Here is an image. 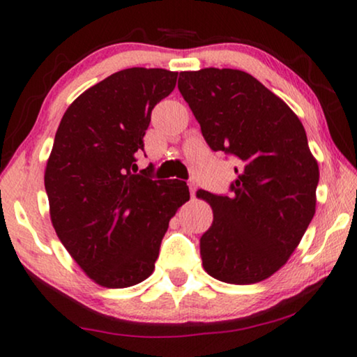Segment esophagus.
Listing matches in <instances>:
<instances>
[{"label": "esophagus", "mask_w": 357, "mask_h": 357, "mask_svg": "<svg viewBox=\"0 0 357 357\" xmlns=\"http://www.w3.org/2000/svg\"><path fill=\"white\" fill-rule=\"evenodd\" d=\"M188 188H190V195H192V198H193L195 192H197V183H195L193 178L188 180Z\"/></svg>", "instance_id": "obj_1"}]
</instances>
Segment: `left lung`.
Listing matches in <instances>:
<instances>
[{
  "label": "left lung",
  "instance_id": "1",
  "mask_svg": "<svg viewBox=\"0 0 357 357\" xmlns=\"http://www.w3.org/2000/svg\"><path fill=\"white\" fill-rule=\"evenodd\" d=\"M178 91L213 151L236 155L231 197L198 190L213 208L199 238L203 268L229 284L280 270L315 214L319 164L299 116L252 75L231 68L182 71Z\"/></svg>",
  "mask_w": 357,
  "mask_h": 357
}]
</instances>
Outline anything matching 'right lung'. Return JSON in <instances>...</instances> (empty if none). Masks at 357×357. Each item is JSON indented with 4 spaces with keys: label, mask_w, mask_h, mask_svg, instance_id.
<instances>
[{
    "label": "right lung",
    "mask_w": 357,
    "mask_h": 357,
    "mask_svg": "<svg viewBox=\"0 0 357 357\" xmlns=\"http://www.w3.org/2000/svg\"><path fill=\"white\" fill-rule=\"evenodd\" d=\"M175 71L128 68L82 92L63 115L45 167L58 238L99 286L121 289L154 271L177 209L190 199L182 180L136 174L135 154L154 105L174 91Z\"/></svg>",
    "instance_id": "1"
}]
</instances>
